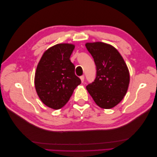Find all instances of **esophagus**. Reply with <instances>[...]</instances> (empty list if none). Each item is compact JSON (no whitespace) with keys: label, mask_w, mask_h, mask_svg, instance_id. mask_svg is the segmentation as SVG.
<instances>
[{"label":"esophagus","mask_w":157,"mask_h":157,"mask_svg":"<svg viewBox=\"0 0 157 157\" xmlns=\"http://www.w3.org/2000/svg\"><path fill=\"white\" fill-rule=\"evenodd\" d=\"M80 79H81L82 82H84V75L80 76Z\"/></svg>","instance_id":"obj_1"}]
</instances>
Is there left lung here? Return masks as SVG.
Instances as JSON below:
<instances>
[{"mask_svg":"<svg viewBox=\"0 0 157 157\" xmlns=\"http://www.w3.org/2000/svg\"><path fill=\"white\" fill-rule=\"evenodd\" d=\"M96 67L94 81L86 86L96 104L102 109L113 108L122 101L129 84V73L121 55L104 42L86 43Z\"/></svg>","mask_w":157,"mask_h":157,"instance_id":"obj_1","label":"left lung"}]
</instances>
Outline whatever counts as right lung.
<instances>
[{"label":"right lung","mask_w":157,"mask_h":157,"mask_svg":"<svg viewBox=\"0 0 157 157\" xmlns=\"http://www.w3.org/2000/svg\"><path fill=\"white\" fill-rule=\"evenodd\" d=\"M74 48V45L67 43L52 46L44 52L36 68V92L41 101L51 109L64 106L75 88L81 84L69 59Z\"/></svg>","instance_id":"right-lung-1"}]
</instances>
